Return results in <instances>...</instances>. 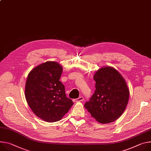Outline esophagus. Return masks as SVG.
<instances>
[{"mask_svg": "<svg viewBox=\"0 0 151 151\" xmlns=\"http://www.w3.org/2000/svg\"><path fill=\"white\" fill-rule=\"evenodd\" d=\"M83 100H84V98L82 97V96H80V97H79L77 99H73V101L74 102H81V101H83Z\"/></svg>", "mask_w": 151, "mask_h": 151, "instance_id": "obj_1", "label": "esophagus"}]
</instances>
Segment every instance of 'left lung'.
I'll return each mask as SVG.
<instances>
[{
  "label": "left lung",
  "instance_id": "left-lung-1",
  "mask_svg": "<svg viewBox=\"0 0 151 151\" xmlns=\"http://www.w3.org/2000/svg\"><path fill=\"white\" fill-rule=\"evenodd\" d=\"M93 78L96 90L84 106L98 122H114L120 117L128 102L129 91L126 82L110 67L101 68Z\"/></svg>",
  "mask_w": 151,
  "mask_h": 151
}]
</instances>
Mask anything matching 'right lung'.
<instances>
[{
    "instance_id": "obj_1",
    "label": "right lung",
    "mask_w": 151,
    "mask_h": 151,
    "mask_svg": "<svg viewBox=\"0 0 151 151\" xmlns=\"http://www.w3.org/2000/svg\"><path fill=\"white\" fill-rule=\"evenodd\" d=\"M62 71L58 63L47 61L35 67L27 78L26 101L37 116L47 122L60 120L73 105L60 81Z\"/></svg>"
}]
</instances>
